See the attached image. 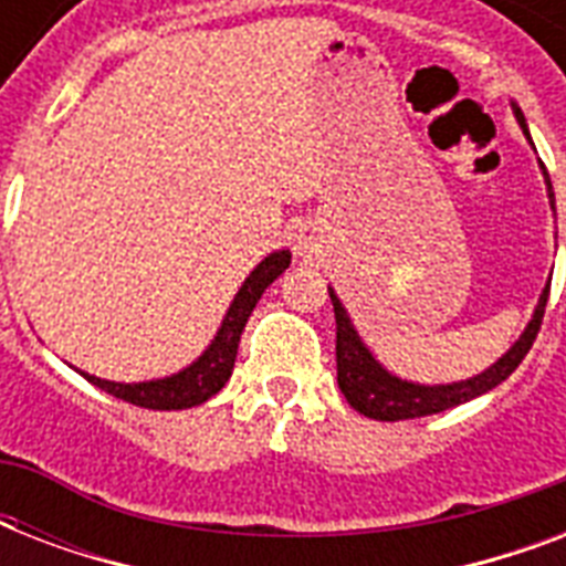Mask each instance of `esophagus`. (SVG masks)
<instances>
[{"label":"esophagus","mask_w":566,"mask_h":566,"mask_svg":"<svg viewBox=\"0 0 566 566\" xmlns=\"http://www.w3.org/2000/svg\"><path fill=\"white\" fill-rule=\"evenodd\" d=\"M293 252L300 258H317L323 252V240H319V231L314 226H300V229H293L291 234Z\"/></svg>","instance_id":"esophagus-1"}]
</instances>
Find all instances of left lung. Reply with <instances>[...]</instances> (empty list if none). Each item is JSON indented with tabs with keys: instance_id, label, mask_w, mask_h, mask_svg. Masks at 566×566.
Segmentation results:
<instances>
[{
	"instance_id": "8db88e82",
	"label": "left lung",
	"mask_w": 566,
	"mask_h": 566,
	"mask_svg": "<svg viewBox=\"0 0 566 566\" xmlns=\"http://www.w3.org/2000/svg\"><path fill=\"white\" fill-rule=\"evenodd\" d=\"M511 111H514V117H517L526 140L532 144V132H528V123L523 117V111L517 108V102H511ZM532 149H535V144H532ZM541 172H544L546 199H549V208L555 211L553 181H549V172H546L544 164H541ZM328 296H332V305H335L337 387H340V394L364 417L396 422L447 411V408L470 402L475 396L488 394L496 385H502L511 373L517 370L520 361L526 358V353L535 344L537 332H541V319H544L546 300H549V282H546V287L537 296V305L532 311V319L523 328V335L509 346V353H502L488 370L475 373L470 378H461V381H447V385H422V381H411V378H402L387 370L385 364L373 355L370 346L364 344V337L358 335L349 311H346V305L340 302V296H337L332 284H328Z\"/></svg>"
}]
</instances>
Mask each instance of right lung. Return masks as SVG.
<instances>
[{"label":"right lung","instance_id":"right-lung-1","mask_svg":"<svg viewBox=\"0 0 566 566\" xmlns=\"http://www.w3.org/2000/svg\"><path fill=\"white\" fill-rule=\"evenodd\" d=\"M291 266V249H275L266 258H261V264L243 279V284L234 293L226 317H222L217 335L211 337V344L205 346L199 358L181 367L179 373L161 378H146V381H111V378L91 376V373L73 367L78 376H84L91 385H96L105 394L117 396L123 402L140 405V408H153V411H185L193 405L208 402L213 394H220L226 381L234 370V358H238L240 332L247 326L249 314L258 305V300L264 296V291Z\"/></svg>","mask_w":566,"mask_h":566}]
</instances>
